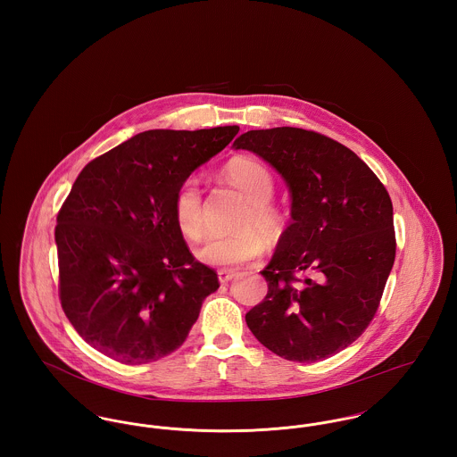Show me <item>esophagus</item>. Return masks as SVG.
Returning <instances> with one entry per match:
<instances>
[{
	"label": "esophagus",
	"mask_w": 457,
	"mask_h": 457,
	"mask_svg": "<svg viewBox=\"0 0 457 457\" xmlns=\"http://www.w3.org/2000/svg\"><path fill=\"white\" fill-rule=\"evenodd\" d=\"M236 276L234 269H218V279L220 283H228Z\"/></svg>",
	"instance_id": "esophagus-1"
}]
</instances>
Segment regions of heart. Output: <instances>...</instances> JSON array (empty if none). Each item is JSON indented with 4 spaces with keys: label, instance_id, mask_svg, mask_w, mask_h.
I'll use <instances>...</instances> for the list:
<instances>
[{
    "label": "heart",
    "instance_id": "obj_1",
    "mask_svg": "<svg viewBox=\"0 0 457 457\" xmlns=\"http://www.w3.org/2000/svg\"><path fill=\"white\" fill-rule=\"evenodd\" d=\"M225 178L248 198V207L239 218L243 228L227 236H209L196 250L198 261L209 265H237L259 259L265 239L276 241L287 227V212L270 200L274 178L267 165L252 156H236L225 165ZM174 220L179 232L196 241L204 232V205L196 178L185 179L172 202Z\"/></svg>",
    "mask_w": 457,
    "mask_h": 457
}]
</instances>
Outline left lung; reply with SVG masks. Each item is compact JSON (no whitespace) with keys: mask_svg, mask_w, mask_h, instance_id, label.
<instances>
[{"mask_svg":"<svg viewBox=\"0 0 457 457\" xmlns=\"http://www.w3.org/2000/svg\"><path fill=\"white\" fill-rule=\"evenodd\" d=\"M234 147L272 165L292 198V223L262 270L267 295L246 324L287 361L327 359L378 310L395 259L391 196L352 149L317 131H246Z\"/></svg>","mask_w":457,"mask_h":457,"instance_id":"8db88e82","label":"left lung"}]
</instances>
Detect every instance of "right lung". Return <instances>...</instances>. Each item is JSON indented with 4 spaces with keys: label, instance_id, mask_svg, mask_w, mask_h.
I'll return each instance as SVG.
<instances>
[{
    "label": "right lung",
    "instance_id": "right-lung-1",
    "mask_svg": "<svg viewBox=\"0 0 457 457\" xmlns=\"http://www.w3.org/2000/svg\"><path fill=\"white\" fill-rule=\"evenodd\" d=\"M239 127L142 131L89 162L56 225L60 299L79 336L121 364L178 350L220 283L195 261L172 202Z\"/></svg>",
    "mask_w": 457,
    "mask_h": 457
}]
</instances>
